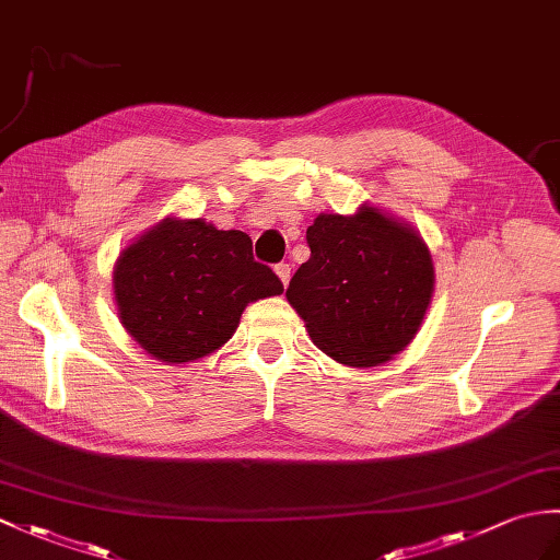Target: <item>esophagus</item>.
<instances>
[{
    "mask_svg": "<svg viewBox=\"0 0 560 560\" xmlns=\"http://www.w3.org/2000/svg\"><path fill=\"white\" fill-rule=\"evenodd\" d=\"M275 271H277V277L281 279V283H283V285H289V281H291V265L279 262V265L275 267Z\"/></svg>",
    "mask_w": 560,
    "mask_h": 560,
    "instance_id": "esophagus-1",
    "label": "esophagus"
}]
</instances>
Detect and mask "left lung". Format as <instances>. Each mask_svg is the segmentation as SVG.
I'll use <instances>...</instances> for the list:
<instances>
[{"instance_id": "left-lung-1", "label": "left lung", "mask_w": 560, "mask_h": 560, "mask_svg": "<svg viewBox=\"0 0 560 560\" xmlns=\"http://www.w3.org/2000/svg\"><path fill=\"white\" fill-rule=\"evenodd\" d=\"M307 245L310 259L285 298L319 350L350 368H374L412 341L434 289L418 233L362 207L355 217L319 214Z\"/></svg>"}]
</instances>
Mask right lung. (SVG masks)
I'll return each instance as SVG.
<instances>
[{"label": "right lung", "mask_w": 560, "mask_h": 560, "mask_svg": "<svg viewBox=\"0 0 560 560\" xmlns=\"http://www.w3.org/2000/svg\"><path fill=\"white\" fill-rule=\"evenodd\" d=\"M279 293L281 279L253 257L248 233L219 231L202 219H164L114 269L126 331L176 365L226 343L245 305Z\"/></svg>", "instance_id": "right-lung-1"}]
</instances>
